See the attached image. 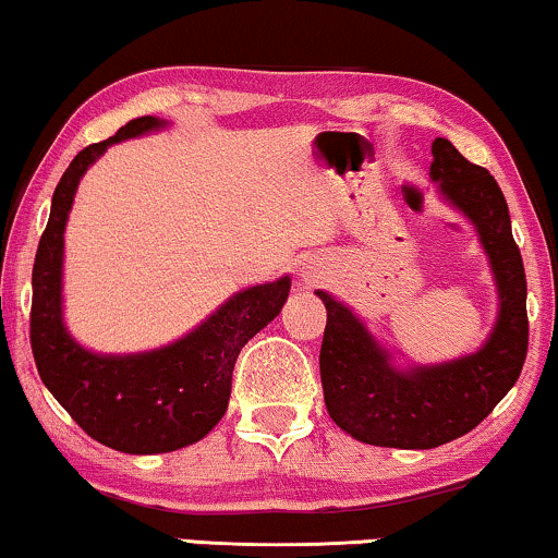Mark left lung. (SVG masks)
<instances>
[{"instance_id":"left-lung-1","label":"left lung","mask_w":558,"mask_h":558,"mask_svg":"<svg viewBox=\"0 0 558 558\" xmlns=\"http://www.w3.org/2000/svg\"><path fill=\"white\" fill-rule=\"evenodd\" d=\"M432 180L439 195L475 226L498 287V319L477 353L439 365L396 368L353 310L323 289L327 310L319 376L332 422L365 445L432 449L483 422L515 386L529 353L523 258L510 231L508 203L485 167L472 165L452 142L432 144Z\"/></svg>"}]
</instances>
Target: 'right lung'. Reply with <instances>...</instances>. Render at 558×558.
<instances>
[{"label":"right lung","mask_w":558,"mask_h":558,"mask_svg":"<svg viewBox=\"0 0 558 558\" xmlns=\"http://www.w3.org/2000/svg\"><path fill=\"white\" fill-rule=\"evenodd\" d=\"M132 119L111 140L81 149L52 193L33 266L29 342L37 373L88 437L126 454H159L201 441L228 409L241 348L284 307L292 279L248 287L172 345L134 355L90 353L63 325V233L75 190L111 144L165 129Z\"/></svg>","instance_id":"right-lung-1"}]
</instances>
